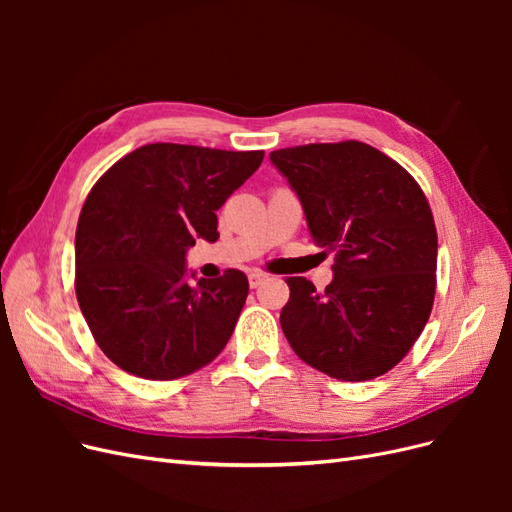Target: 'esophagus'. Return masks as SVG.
Masks as SVG:
<instances>
[{
  "instance_id": "1",
  "label": "esophagus",
  "mask_w": 512,
  "mask_h": 512,
  "mask_svg": "<svg viewBox=\"0 0 512 512\" xmlns=\"http://www.w3.org/2000/svg\"><path fill=\"white\" fill-rule=\"evenodd\" d=\"M247 277H250V286L252 288H258L262 282H265L267 280V273L265 271H250V273H247Z\"/></svg>"
}]
</instances>
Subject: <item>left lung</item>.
Instances as JSON below:
<instances>
[{"mask_svg": "<svg viewBox=\"0 0 512 512\" xmlns=\"http://www.w3.org/2000/svg\"><path fill=\"white\" fill-rule=\"evenodd\" d=\"M299 196L309 235L335 256L322 292L288 277L280 322L292 350L331 378L363 382L393 369L425 329L436 294L438 235L406 168L359 141L271 153Z\"/></svg>", "mask_w": 512, "mask_h": 512, "instance_id": "left-lung-1", "label": "left lung"}]
</instances>
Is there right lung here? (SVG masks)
<instances>
[{"label": "right lung", "mask_w": 512, "mask_h": 512, "mask_svg": "<svg viewBox=\"0 0 512 512\" xmlns=\"http://www.w3.org/2000/svg\"><path fill=\"white\" fill-rule=\"evenodd\" d=\"M262 151L151 143L91 188L76 226V299L117 367L173 380L211 363L247 299L245 273H188L185 254L218 241V211L260 166ZM194 279L192 285L189 280Z\"/></svg>", "instance_id": "add662e5"}]
</instances>
